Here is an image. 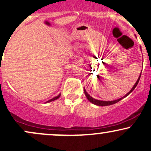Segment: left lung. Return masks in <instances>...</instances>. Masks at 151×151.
Returning a JSON list of instances; mask_svg holds the SVG:
<instances>
[{"instance_id": "8db88e82", "label": "left lung", "mask_w": 151, "mask_h": 151, "mask_svg": "<svg viewBox=\"0 0 151 151\" xmlns=\"http://www.w3.org/2000/svg\"><path fill=\"white\" fill-rule=\"evenodd\" d=\"M141 73L140 74V76H139V79H138L137 81V82H136L135 84H134V86H133V88H132V89H131L130 91L128 93H127L126 95L124 96V97L121 98V99H117V100H115V101H99V100H96L95 99H93V98H92L91 96H90V95H88V94L87 93V92L86 91V90H85V89H84V93H85V95H86V96L87 99H88L91 103H93V104H95V105H99V106H106V105H110L115 104V103L119 102V101H120V100L122 99L123 98H125V97H126V96H127L128 95H129V94L132 93V91H133L134 90V88H136V86H137L138 83H139L140 77H141Z\"/></svg>"}]
</instances>
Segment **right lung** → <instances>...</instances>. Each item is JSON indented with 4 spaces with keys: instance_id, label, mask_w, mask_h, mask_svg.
Listing matches in <instances>:
<instances>
[{
    "instance_id": "1",
    "label": "right lung",
    "mask_w": 151,
    "mask_h": 151,
    "mask_svg": "<svg viewBox=\"0 0 151 151\" xmlns=\"http://www.w3.org/2000/svg\"><path fill=\"white\" fill-rule=\"evenodd\" d=\"M60 94H59V95H58V96H56V97H55V98H53V99H50V100H49V101H47V102H50V101H55V100H56V99H58V98L60 97Z\"/></svg>"
}]
</instances>
